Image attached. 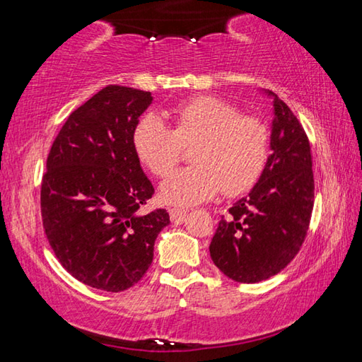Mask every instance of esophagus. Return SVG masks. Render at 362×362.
Here are the masks:
<instances>
[{"mask_svg":"<svg viewBox=\"0 0 362 362\" xmlns=\"http://www.w3.org/2000/svg\"><path fill=\"white\" fill-rule=\"evenodd\" d=\"M187 214V209H180V207H170L169 216L173 220H180Z\"/></svg>","mask_w":362,"mask_h":362,"instance_id":"1","label":"esophagus"}]
</instances>
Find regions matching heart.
I'll use <instances>...</instances> for the list:
<instances>
[{
    "mask_svg": "<svg viewBox=\"0 0 362 362\" xmlns=\"http://www.w3.org/2000/svg\"><path fill=\"white\" fill-rule=\"evenodd\" d=\"M170 127L145 115L132 134V145L144 166L166 177L180 161L182 146L193 145V164L175 170L161 185V198L188 206L212 198L220 189L236 196L254 185L265 169L269 132L265 122L240 113L220 97L196 95L166 112Z\"/></svg>",
    "mask_w": 362,
    "mask_h": 362,
    "instance_id": "1",
    "label": "heart"
}]
</instances>
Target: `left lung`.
Returning <instances> with one entry per match:
<instances>
[{
  "mask_svg": "<svg viewBox=\"0 0 362 362\" xmlns=\"http://www.w3.org/2000/svg\"><path fill=\"white\" fill-rule=\"evenodd\" d=\"M273 95V153L249 196L222 216L209 252L216 267L238 283H259L298 254L315 203L310 140L292 110Z\"/></svg>",
  "mask_w": 362,
  "mask_h": 362,
  "instance_id": "1",
  "label": "left lung"
}]
</instances>
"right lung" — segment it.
<instances>
[{
    "mask_svg": "<svg viewBox=\"0 0 362 362\" xmlns=\"http://www.w3.org/2000/svg\"><path fill=\"white\" fill-rule=\"evenodd\" d=\"M151 93L110 84L71 112L47 155L41 180L46 238L83 284L121 292L142 279L166 209L140 212L153 194L132 145Z\"/></svg>",
    "mask_w": 362,
    "mask_h": 362,
    "instance_id": "add662e5",
    "label": "right lung"
}]
</instances>
